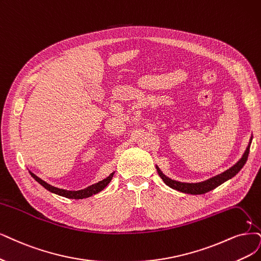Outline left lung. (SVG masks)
Masks as SVG:
<instances>
[{
    "label": "left lung",
    "mask_w": 261,
    "mask_h": 261,
    "mask_svg": "<svg viewBox=\"0 0 261 261\" xmlns=\"http://www.w3.org/2000/svg\"><path fill=\"white\" fill-rule=\"evenodd\" d=\"M250 143H252V138H250L248 146L245 150V152L243 153L242 158H241L233 167H231L230 169H228L227 171L223 172L221 174H218L214 177L208 178L204 181L201 182H181V181H177V180H173L171 178H169L168 176H166L163 173L160 171V169L156 166L158 174L159 176L162 178V180L166 182V185H168L169 187L175 189L177 191H181L185 192V194H190V195H203L205 192L213 190L216 187H218L219 185L223 184L226 180L232 178L234 175H237L239 171L243 168V166L245 165V162L247 160L248 153H249V147H250Z\"/></svg>",
    "instance_id": "left-lung-1"
}]
</instances>
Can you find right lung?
Returning <instances> with one entry per match:
<instances>
[{"label":"right lung","instance_id":"obj_1","mask_svg":"<svg viewBox=\"0 0 261 261\" xmlns=\"http://www.w3.org/2000/svg\"><path fill=\"white\" fill-rule=\"evenodd\" d=\"M31 176L37 181L40 182V184L46 188L47 190H49L50 192H54V194L56 195H59V196H62V197H65V198H69V199H84V198H88V197H91L92 195H95L98 194V192H100L101 190H103L106 186H108L110 184V181L112 180L113 178V175L114 173H112V174L110 176H108L106 178H104L103 180L99 181V182H95V184L87 187L85 189H82V190H77V191H71V190H65V189H60V188H57V187H54L49 184H47L46 181H44L43 179H41L40 177H37L35 174H33L32 172H30Z\"/></svg>","mask_w":261,"mask_h":261}]
</instances>
